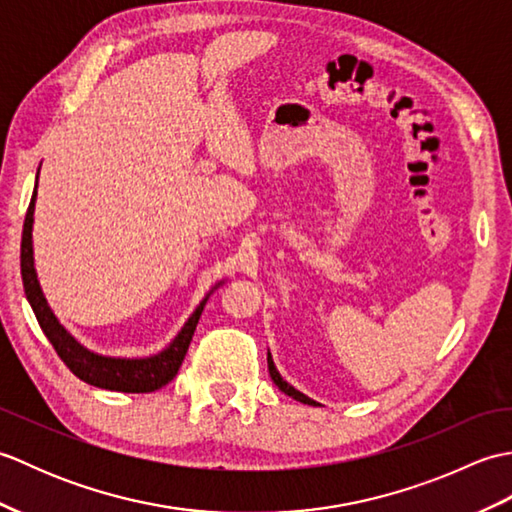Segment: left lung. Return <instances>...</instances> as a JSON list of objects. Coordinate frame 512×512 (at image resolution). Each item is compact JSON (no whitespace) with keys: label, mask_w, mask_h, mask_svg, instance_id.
Listing matches in <instances>:
<instances>
[{"label":"left lung","mask_w":512,"mask_h":512,"mask_svg":"<svg viewBox=\"0 0 512 512\" xmlns=\"http://www.w3.org/2000/svg\"><path fill=\"white\" fill-rule=\"evenodd\" d=\"M268 372H270V378H273V383H275L281 391H284V394H288V396H292L295 400L303 402V405H317V402L310 400L306 394H301V391H297L295 387L288 385L284 378H281V374L277 372V367H275V363H273V358H270V352H268Z\"/></svg>","instance_id":"left-lung-1"}]
</instances>
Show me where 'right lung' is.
I'll return each mask as SVG.
<instances>
[{"instance_id":"right-lung-1","label":"right lung","mask_w":512,"mask_h":512,"mask_svg":"<svg viewBox=\"0 0 512 512\" xmlns=\"http://www.w3.org/2000/svg\"><path fill=\"white\" fill-rule=\"evenodd\" d=\"M39 178V171H37ZM35 200H37V184L35 193L30 198V206L24 220V233H21V279H24L26 297L32 306V312L41 325L43 334L48 336L54 350H57L61 361L68 365L74 376H79L83 383L112 389V391H127V394H149L171 383L173 376L178 374V369L184 361V354L189 350V343L193 339L195 325L200 321V314L206 306V295L200 306L184 323V328L178 332L176 339L169 343L160 354L147 356V358H114V356H101L90 352L88 347H83L74 336L63 328V325L54 317L50 310L46 297H43L41 286L35 273V257H32V222H35ZM220 286V284H217ZM215 286V288H217Z\"/></svg>"}]
</instances>
